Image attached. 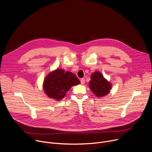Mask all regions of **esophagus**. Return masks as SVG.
Wrapping results in <instances>:
<instances>
[{"label":"esophagus","mask_w":152,"mask_h":152,"mask_svg":"<svg viewBox=\"0 0 152 152\" xmlns=\"http://www.w3.org/2000/svg\"><path fill=\"white\" fill-rule=\"evenodd\" d=\"M85 82V79H84V78H82V79H80V83H81L82 85L84 84Z\"/></svg>","instance_id":"34e87169"}]
</instances>
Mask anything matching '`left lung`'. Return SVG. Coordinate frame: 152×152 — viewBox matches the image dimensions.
I'll list each match as a JSON object with an SVG mask.
<instances>
[{
    "instance_id": "left-lung-1",
    "label": "left lung",
    "mask_w": 152,
    "mask_h": 152,
    "mask_svg": "<svg viewBox=\"0 0 152 152\" xmlns=\"http://www.w3.org/2000/svg\"><path fill=\"white\" fill-rule=\"evenodd\" d=\"M89 87L97 97H104L110 92L111 83L108 82L99 72H94L91 76Z\"/></svg>"
}]
</instances>
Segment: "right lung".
I'll list each match as a JSON object with an SVG mask.
<instances>
[{
    "mask_svg": "<svg viewBox=\"0 0 152 152\" xmlns=\"http://www.w3.org/2000/svg\"><path fill=\"white\" fill-rule=\"evenodd\" d=\"M79 83L80 80L75 75L59 69L46 77L43 83V89L49 97L61 100L73 86Z\"/></svg>",
    "mask_w": 152,
    "mask_h": 152,
    "instance_id": "add662e5",
    "label": "right lung"
}]
</instances>
